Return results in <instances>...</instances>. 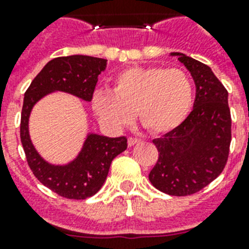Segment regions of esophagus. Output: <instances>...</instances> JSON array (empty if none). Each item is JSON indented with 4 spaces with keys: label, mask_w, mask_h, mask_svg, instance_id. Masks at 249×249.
Instances as JSON below:
<instances>
[{
    "label": "esophagus",
    "mask_w": 249,
    "mask_h": 249,
    "mask_svg": "<svg viewBox=\"0 0 249 249\" xmlns=\"http://www.w3.org/2000/svg\"><path fill=\"white\" fill-rule=\"evenodd\" d=\"M140 142V140L138 138H135V137H128V140H127V143H128L129 147H132L133 144L138 143Z\"/></svg>",
    "instance_id": "1"
}]
</instances>
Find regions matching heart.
<instances>
[{
  "mask_svg": "<svg viewBox=\"0 0 249 249\" xmlns=\"http://www.w3.org/2000/svg\"><path fill=\"white\" fill-rule=\"evenodd\" d=\"M193 105V85L178 68L131 67L114 77L113 92L101 89L92 106L107 126L120 128L137 112L141 124L153 135L181 126Z\"/></svg>",
  "mask_w": 249,
  "mask_h": 249,
  "instance_id": "heart-1",
  "label": "heart"
}]
</instances>
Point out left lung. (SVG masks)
<instances>
[{"label": "left lung", "instance_id": "obj_1", "mask_svg": "<svg viewBox=\"0 0 249 249\" xmlns=\"http://www.w3.org/2000/svg\"><path fill=\"white\" fill-rule=\"evenodd\" d=\"M196 83L193 109L181 126L153 140L158 160L149 181L160 192L190 196L214 181L227 163L231 144L228 92L210 67L173 52Z\"/></svg>", "mask_w": 249, "mask_h": 249}]
</instances>
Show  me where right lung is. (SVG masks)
<instances>
[{"label":"right lung","mask_w":249,"mask_h":249,"mask_svg":"<svg viewBox=\"0 0 249 249\" xmlns=\"http://www.w3.org/2000/svg\"><path fill=\"white\" fill-rule=\"evenodd\" d=\"M107 59L73 54L57 57L41 70L25 92L19 136L26 160L35 177L43 186L68 199H86L96 195L105 183L116 156L127 148V138L106 137L89 133L80 155L65 166L46 162L37 153L28 135V118L32 107L46 94L54 91L71 93L83 101L93 97L98 74L106 70Z\"/></svg>","instance_id":"obj_1"}]
</instances>
